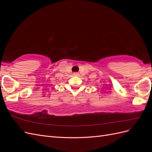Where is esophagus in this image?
<instances>
[{"label":"esophagus","instance_id":"obj_1","mask_svg":"<svg viewBox=\"0 0 152 152\" xmlns=\"http://www.w3.org/2000/svg\"><path fill=\"white\" fill-rule=\"evenodd\" d=\"M73 75H75V76H77V75H79V73H77V72H75L74 73H73Z\"/></svg>","mask_w":152,"mask_h":152}]
</instances>
